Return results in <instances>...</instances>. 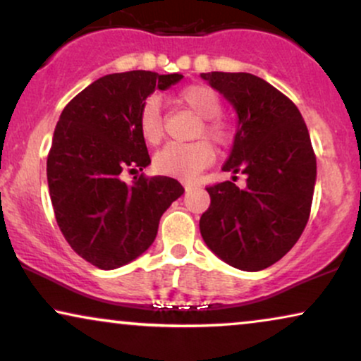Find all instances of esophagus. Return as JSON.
I'll use <instances>...</instances> for the list:
<instances>
[{
  "mask_svg": "<svg viewBox=\"0 0 361 361\" xmlns=\"http://www.w3.org/2000/svg\"><path fill=\"white\" fill-rule=\"evenodd\" d=\"M195 188V183H185V190H191Z\"/></svg>",
  "mask_w": 361,
  "mask_h": 361,
  "instance_id": "1",
  "label": "esophagus"
}]
</instances>
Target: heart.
Returning <instances> with one entry per match:
<instances>
[{
	"label": "heart",
	"instance_id": "b5f03b06",
	"mask_svg": "<svg viewBox=\"0 0 361 361\" xmlns=\"http://www.w3.org/2000/svg\"><path fill=\"white\" fill-rule=\"evenodd\" d=\"M180 102L191 111L203 118V126L198 135H207L214 143L225 145L231 138L228 123L220 120L221 99L213 88L204 85H193L180 93ZM140 133L148 145H158L165 135V121L161 115V104L157 97H149L141 104L138 113ZM214 152L208 141L195 143H168L154 157V168L168 176L181 180H193L200 171L213 161Z\"/></svg>",
	"mask_w": 361,
	"mask_h": 361
}]
</instances>
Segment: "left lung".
<instances>
[{"label": "left lung", "mask_w": 361, "mask_h": 361, "mask_svg": "<svg viewBox=\"0 0 361 361\" xmlns=\"http://www.w3.org/2000/svg\"><path fill=\"white\" fill-rule=\"evenodd\" d=\"M238 116L223 171L246 175L208 186L209 208L200 218L204 243L223 262L259 271L285 257L310 218L317 158L295 103L250 73H202ZM235 178V176H233Z\"/></svg>", "instance_id": "obj_1"}]
</instances>
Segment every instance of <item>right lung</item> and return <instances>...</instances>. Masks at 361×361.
I'll return each mask as SVG.
<instances>
[{"instance_id":"right-lung-1","label":"right lung","mask_w":361,"mask_h":361,"mask_svg":"<svg viewBox=\"0 0 361 361\" xmlns=\"http://www.w3.org/2000/svg\"><path fill=\"white\" fill-rule=\"evenodd\" d=\"M183 75L113 73L93 81L63 109L48 153V188L56 223L81 258L115 270L145 253L157 238L161 214L185 188L175 178L135 176L147 168V143L138 113L154 90Z\"/></svg>"}]
</instances>
